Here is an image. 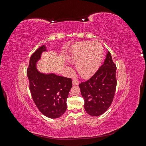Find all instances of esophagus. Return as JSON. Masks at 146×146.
<instances>
[{
	"label": "esophagus",
	"instance_id": "1",
	"mask_svg": "<svg viewBox=\"0 0 146 146\" xmlns=\"http://www.w3.org/2000/svg\"><path fill=\"white\" fill-rule=\"evenodd\" d=\"M78 84H79V82L77 80H72V85H78Z\"/></svg>",
	"mask_w": 146,
	"mask_h": 146
}]
</instances>
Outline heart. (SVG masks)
<instances>
[{
    "label": "heart",
    "mask_w": 146,
    "mask_h": 146,
    "mask_svg": "<svg viewBox=\"0 0 146 146\" xmlns=\"http://www.w3.org/2000/svg\"><path fill=\"white\" fill-rule=\"evenodd\" d=\"M104 48L99 42L83 41L77 43L69 50V62L76 64L78 73L83 78H88L97 72L102 62ZM69 74L74 70L71 66H66Z\"/></svg>",
    "instance_id": "1"
}]
</instances>
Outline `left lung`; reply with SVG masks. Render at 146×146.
<instances>
[{"instance_id": "1", "label": "left lung", "mask_w": 146, "mask_h": 146, "mask_svg": "<svg viewBox=\"0 0 146 146\" xmlns=\"http://www.w3.org/2000/svg\"><path fill=\"white\" fill-rule=\"evenodd\" d=\"M116 66L108 51L104 64L94 76L79 85L85 109L90 115H102L111 104L116 88Z\"/></svg>"}]
</instances>
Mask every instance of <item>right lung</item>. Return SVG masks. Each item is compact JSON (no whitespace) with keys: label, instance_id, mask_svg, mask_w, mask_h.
<instances>
[{"label":"right lung","instance_id":"add662e5","mask_svg":"<svg viewBox=\"0 0 146 146\" xmlns=\"http://www.w3.org/2000/svg\"><path fill=\"white\" fill-rule=\"evenodd\" d=\"M44 52H48L45 44L31 56L27 77L31 94L39 111L48 118L56 119L62 116L67 109L66 101L72 87V80L53 72L39 71L37 64Z\"/></svg>","mask_w":146,"mask_h":146}]
</instances>
